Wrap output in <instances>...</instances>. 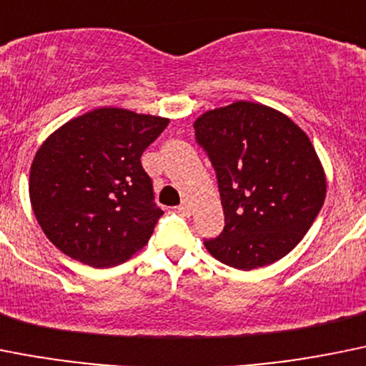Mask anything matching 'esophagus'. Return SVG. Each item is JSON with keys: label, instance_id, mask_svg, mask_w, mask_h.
Instances as JSON below:
<instances>
[{"label": "esophagus", "instance_id": "34e87169", "mask_svg": "<svg viewBox=\"0 0 366 366\" xmlns=\"http://www.w3.org/2000/svg\"><path fill=\"white\" fill-rule=\"evenodd\" d=\"M179 211L182 214H191V202H187V200H184L182 204L179 206Z\"/></svg>", "mask_w": 366, "mask_h": 366}]
</instances>
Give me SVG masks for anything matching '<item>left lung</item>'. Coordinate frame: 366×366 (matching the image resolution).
<instances>
[{
  "instance_id": "left-lung-1",
  "label": "left lung",
  "mask_w": 366,
  "mask_h": 366,
  "mask_svg": "<svg viewBox=\"0 0 366 366\" xmlns=\"http://www.w3.org/2000/svg\"><path fill=\"white\" fill-rule=\"evenodd\" d=\"M193 128L217 172L225 214L220 237L204 240L207 251L242 271L289 254L327 194L307 133L282 112L249 101L206 112Z\"/></svg>"
}]
</instances>
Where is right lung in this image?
<instances>
[{
	"label": "right lung",
	"instance_id": "right-lung-1",
	"mask_svg": "<svg viewBox=\"0 0 366 366\" xmlns=\"http://www.w3.org/2000/svg\"><path fill=\"white\" fill-rule=\"evenodd\" d=\"M169 119L97 108L41 144L30 167V204L59 251L92 267H114L148 244L164 211L141 164Z\"/></svg>",
	"mask_w": 366,
	"mask_h": 366
}]
</instances>
